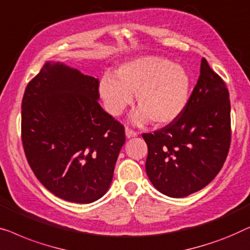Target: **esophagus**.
Masks as SVG:
<instances>
[{"mask_svg": "<svg viewBox=\"0 0 250 250\" xmlns=\"http://www.w3.org/2000/svg\"><path fill=\"white\" fill-rule=\"evenodd\" d=\"M138 133H137L135 130L130 129L129 126H125V136L126 138H132V137H136Z\"/></svg>", "mask_w": 250, "mask_h": 250, "instance_id": "esophagus-1", "label": "esophagus"}]
</instances>
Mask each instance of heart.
Returning <instances> with one entry per match:
<instances>
[{
  "label": "heart",
  "mask_w": 250,
  "mask_h": 250,
  "mask_svg": "<svg viewBox=\"0 0 250 250\" xmlns=\"http://www.w3.org/2000/svg\"><path fill=\"white\" fill-rule=\"evenodd\" d=\"M190 85V76L184 66L148 55L124 63L115 71V78L104 76L100 91L112 115H120L132 103L136 93L139 108L132 121L140 125L150 119L155 125H165L187 106Z\"/></svg>",
  "instance_id": "b5f03b06"
}]
</instances>
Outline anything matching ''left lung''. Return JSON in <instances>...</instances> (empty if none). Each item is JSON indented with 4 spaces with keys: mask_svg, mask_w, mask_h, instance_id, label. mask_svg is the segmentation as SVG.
<instances>
[{
    "mask_svg": "<svg viewBox=\"0 0 250 250\" xmlns=\"http://www.w3.org/2000/svg\"><path fill=\"white\" fill-rule=\"evenodd\" d=\"M229 90L205 59L184 112L171 124L143 133L146 173L162 194L181 198L206 187L222 168L231 143Z\"/></svg>",
    "mask_w": 250,
    "mask_h": 250,
    "instance_id": "left-lung-1",
    "label": "left lung"
}]
</instances>
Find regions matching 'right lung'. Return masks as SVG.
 I'll list each match as a JSON object with an SVG mask.
<instances>
[{"instance_id":"right-lung-1","label":"right lung","mask_w":250,"mask_h":250,"mask_svg":"<svg viewBox=\"0 0 250 250\" xmlns=\"http://www.w3.org/2000/svg\"><path fill=\"white\" fill-rule=\"evenodd\" d=\"M100 82L47 62L28 83L21 104L27 161L47 190L88 204L110 187L125 126L98 104Z\"/></svg>"}]
</instances>
